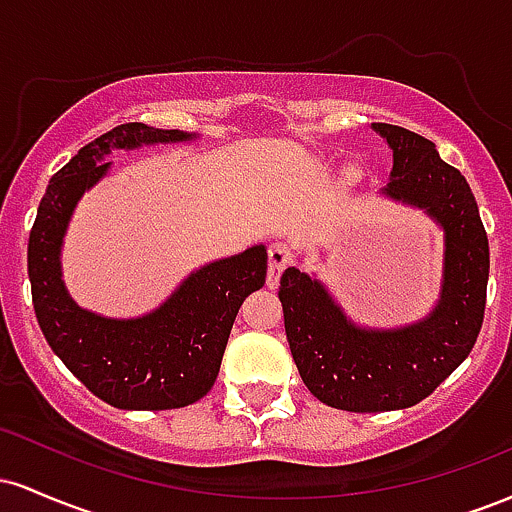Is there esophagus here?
Returning <instances> with one entry per match:
<instances>
[{"instance_id":"obj_1","label":"esophagus","mask_w":512,"mask_h":512,"mask_svg":"<svg viewBox=\"0 0 512 512\" xmlns=\"http://www.w3.org/2000/svg\"><path fill=\"white\" fill-rule=\"evenodd\" d=\"M291 262V252L284 243H274L269 248V269H267V286L274 289L279 284V276L286 269V264Z\"/></svg>"}]
</instances>
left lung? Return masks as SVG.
I'll use <instances>...</instances> for the list:
<instances>
[{
	"instance_id": "8db88e82",
	"label": "left lung",
	"mask_w": 512,
	"mask_h": 512,
	"mask_svg": "<svg viewBox=\"0 0 512 512\" xmlns=\"http://www.w3.org/2000/svg\"><path fill=\"white\" fill-rule=\"evenodd\" d=\"M373 129L392 149L383 195L424 209L443 228L436 308L414 325L370 330L301 269H286L279 286L286 339L305 387L327 407L358 414L407 409L431 395L477 342L489 284V238L464 175L421 134L385 122Z\"/></svg>"
}]
</instances>
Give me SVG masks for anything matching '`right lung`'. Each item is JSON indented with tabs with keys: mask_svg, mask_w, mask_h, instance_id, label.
Wrapping results in <instances>:
<instances>
[{
	"mask_svg": "<svg viewBox=\"0 0 512 512\" xmlns=\"http://www.w3.org/2000/svg\"><path fill=\"white\" fill-rule=\"evenodd\" d=\"M197 134L127 122L79 149L52 175L28 238L33 308L50 349L76 378L117 409H178L197 402L219 375L238 308L267 276V250L209 262L192 272L166 303L132 320L79 308L62 281V240L76 204L108 173L115 149L192 142Z\"/></svg>",
	"mask_w": 512,
	"mask_h": 512,
	"instance_id": "add662e5",
	"label": "right lung"
}]
</instances>
